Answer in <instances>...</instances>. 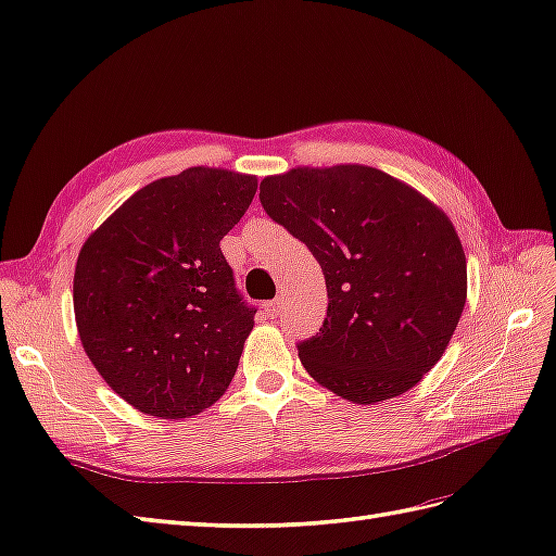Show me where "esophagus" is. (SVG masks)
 Returning <instances> with one entry per match:
<instances>
[{
    "mask_svg": "<svg viewBox=\"0 0 556 556\" xmlns=\"http://www.w3.org/2000/svg\"><path fill=\"white\" fill-rule=\"evenodd\" d=\"M265 309L269 313V317H277L279 313H281V299H275V301H269V303H265Z\"/></svg>",
    "mask_w": 556,
    "mask_h": 556,
    "instance_id": "34e87169",
    "label": "esophagus"
}]
</instances>
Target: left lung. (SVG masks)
Here are the masks:
<instances>
[{"mask_svg":"<svg viewBox=\"0 0 556 556\" xmlns=\"http://www.w3.org/2000/svg\"><path fill=\"white\" fill-rule=\"evenodd\" d=\"M261 203L325 273L327 317L299 343L309 377L359 405L419 383L467 301V257L447 215L367 165L267 177Z\"/></svg>","mask_w":556,"mask_h":556,"instance_id":"1","label":"left lung"}]
</instances>
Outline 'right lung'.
<instances>
[{
	"mask_svg": "<svg viewBox=\"0 0 556 556\" xmlns=\"http://www.w3.org/2000/svg\"><path fill=\"white\" fill-rule=\"evenodd\" d=\"M255 189V177L215 167L156 179L77 255L73 307L85 353L144 415H199L235 377L255 307L237 289L219 241Z\"/></svg>",
	"mask_w": 556,
	"mask_h": 556,
	"instance_id": "1",
	"label": "right lung"
}]
</instances>
